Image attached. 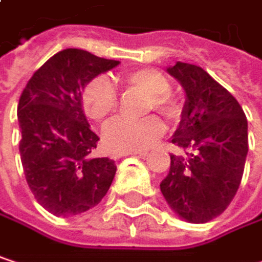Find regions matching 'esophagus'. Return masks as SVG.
Returning <instances> with one entry per match:
<instances>
[{"label": "esophagus", "mask_w": 262, "mask_h": 262, "mask_svg": "<svg viewBox=\"0 0 262 262\" xmlns=\"http://www.w3.org/2000/svg\"><path fill=\"white\" fill-rule=\"evenodd\" d=\"M130 155H139V156H145L147 153L145 151H114L112 153V158L114 159H120V158H123V156H130Z\"/></svg>", "instance_id": "1"}]
</instances>
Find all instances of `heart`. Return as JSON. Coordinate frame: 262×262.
<instances>
[{"label":"heart","instance_id":"1","mask_svg":"<svg viewBox=\"0 0 262 262\" xmlns=\"http://www.w3.org/2000/svg\"><path fill=\"white\" fill-rule=\"evenodd\" d=\"M124 81L132 89H136L150 97L148 109L155 107L162 115L174 120L181 109L179 104L168 95L170 81L156 70H136L124 76ZM81 103L86 115L94 121H104L118 106V95L109 80L104 77L94 79L83 91ZM165 130L162 121L156 117L141 120L115 118L103 129V142L109 150L136 151L150 147Z\"/></svg>","mask_w":262,"mask_h":262}]
</instances>
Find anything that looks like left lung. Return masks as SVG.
<instances>
[{
  "label": "left lung",
  "mask_w": 262,
  "mask_h": 262,
  "mask_svg": "<svg viewBox=\"0 0 262 262\" xmlns=\"http://www.w3.org/2000/svg\"><path fill=\"white\" fill-rule=\"evenodd\" d=\"M167 71L186 94L171 142L188 156L170 155L161 191L181 219L206 223L229 206L241 183L249 150L247 120L235 97L200 67L178 62Z\"/></svg>",
  "instance_id": "obj_1"
}]
</instances>
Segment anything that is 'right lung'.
Masks as SVG:
<instances>
[{
  "instance_id": "obj_1",
  "label": "right lung",
  "mask_w": 262,
  "mask_h": 262,
  "mask_svg": "<svg viewBox=\"0 0 262 262\" xmlns=\"http://www.w3.org/2000/svg\"><path fill=\"white\" fill-rule=\"evenodd\" d=\"M118 63L67 48L50 57L21 94L19 153L27 183L39 205L57 217L97 206L115 178L112 159L91 156L98 136L84 117L81 92Z\"/></svg>"
}]
</instances>
